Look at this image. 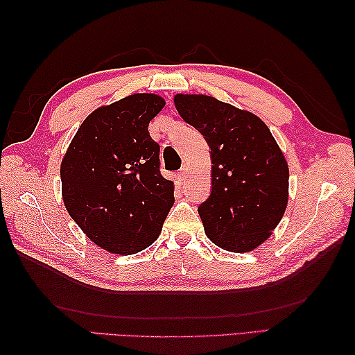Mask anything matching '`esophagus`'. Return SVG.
<instances>
[{"instance_id": "obj_1", "label": "esophagus", "mask_w": 355, "mask_h": 355, "mask_svg": "<svg viewBox=\"0 0 355 355\" xmlns=\"http://www.w3.org/2000/svg\"><path fill=\"white\" fill-rule=\"evenodd\" d=\"M186 173H187V166L184 164L183 168H182V173H180V178H182V180H186V177H187Z\"/></svg>"}]
</instances>
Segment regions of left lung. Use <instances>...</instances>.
<instances>
[{
	"label": "left lung",
	"mask_w": 355,
	"mask_h": 355,
	"mask_svg": "<svg viewBox=\"0 0 355 355\" xmlns=\"http://www.w3.org/2000/svg\"><path fill=\"white\" fill-rule=\"evenodd\" d=\"M178 114L210 148L212 192L198 214L207 238L233 253L270 238L288 202V164L253 112L206 94H175Z\"/></svg>",
	"instance_id": "left-lung-1"
}]
</instances>
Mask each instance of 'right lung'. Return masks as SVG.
Returning a JSON list of instances; mask_svg holds the SVG:
<instances>
[{
	"label": "right lung",
	"mask_w": 355,
	"mask_h": 355,
	"mask_svg": "<svg viewBox=\"0 0 355 355\" xmlns=\"http://www.w3.org/2000/svg\"><path fill=\"white\" fill-rule=\"evenodd\" d=\"M166 105L137 93L94 110L61 163L62 200L82 232L103 250L134 254L158 238L173 205L148 126Z\"/></svg>",
	"instance_id": "add662e5"
}]
</instances>
